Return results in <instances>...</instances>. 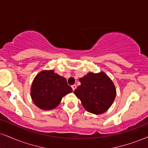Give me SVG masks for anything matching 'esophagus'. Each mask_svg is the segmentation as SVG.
<instances>
[{
    "mask_svg": "<svg viewBox=\"0 0 148 148\" xmlns=\"http://www.w3.org/2000/svg\"><path fill=\"white\" fill-rule=\"evenodd\" d=\"M72 88L73 91H74V90H75V89L76 88V85H72Z\"/></svg>",
    "mask_w": 148,
    "mask_h": 148,
    "instance_id": "34e87169",
    "label": "esophagus"
}]
</instances>
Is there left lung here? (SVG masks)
Listing matches in <instances>:
<instances>
[{
    "instance_id": "1",
    "label": "left lung",
    "mask_w": 148,
    "mask_h": 148,
    "mask_svg": "<svg viewBox=\"0 0 148 148\" xmlns=\"http://www.w3.org/2000/svg\"><path fill=\"white\" fill-rule=\"evenodd\" d=\"M79 81L81 84L74 93L79 98L87 111L99 114L109 109L115 99L116 89L106 74L90 72Z\"/></svg>"
}]
</instances>
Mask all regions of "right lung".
I'll return each instance as SVG.
<instances>
[{"label":"right lung","mask_w":148,"mask_h":148,"mask_svg":"<svg viewBox=\"0 0 148 148\" xmlns=\"http://www.w3.org/2000/svg\"><path fill=\"white\" fill-rule=\"evenodd\" d=\"M72 92V88L63 76L53 70L42 71L34 80L31 97L39 108L52 110L58 106L64 96Z\"/></svg>","instance_id":"add662e5"}]
</instances>
